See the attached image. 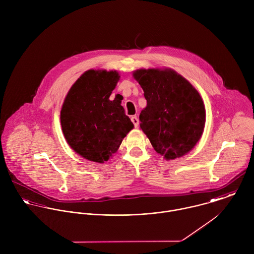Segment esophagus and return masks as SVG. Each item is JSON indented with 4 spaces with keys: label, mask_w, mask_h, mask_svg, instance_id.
<instances>
[{
    "label": "esophagus",
    "mask_w": 254,
    "mask_h": 254,
    "mask_svg": "<svg viewBox=\"0 0 254 254\" xmlns=\"http://www.w3.org/2000/svg\"><path fill=\"white\" fill-rule=\"evenodd\" d=\"M131 121H132V123L134 124V126H135L136 128L139 126V119H138L137 116H132V117H131Z\"/></svg>",
    "instance_id": "esophagus-1"
}]
</instances>
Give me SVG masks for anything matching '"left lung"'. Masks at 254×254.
Segmentation results:
<instances>
[{
  "label": "left lung",
  "instance_id": "8db88e82",
  "mask_svg": "<svg viewBox=\"0 0 254 254\" xmlns=\"http://www.w3.org/2000/svg\"><path fill=\"white\" fill-rule=\"evenodd\" d=\"M134 78L146 100L140 126L155 151L168 160L188 153L204 129L205 109L198 92L169 69H140Z\"/></svg>",
  "mask_w": 254,
  "mask_h": 254
}]
</instances>
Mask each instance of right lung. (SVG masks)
I'll list each match as a JSON object with an SVG mask.
<instances>
[{
    "label": "right lung",
    "instance_id": "add662e5",
    "mask_svg": "<svg viewBox=\"0 0 254 254\" xmlns=\"http://www.w3.org/2000/svg\"><path fill=\"white\" fill-rule=\"evenodd\" d=\"M119 77L116 71H86L63 105L64 135L72 149L88 160L108 161L134 127L121 102L109 100Z\"/></svg>",
    "mask_w": 254,
    "mask_h": 254
}]
</instances>
